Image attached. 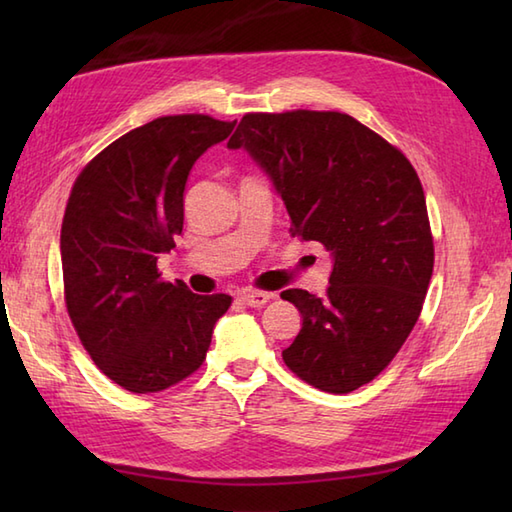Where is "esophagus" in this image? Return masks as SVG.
<instances>
[{
	"label": "esophagus",
	"instance_id": "1",
	"mask_svg": "<svg viewBox=\"0 0 512 512\" xmlns=\"http://www.w3.org/2000/svg\"><path fill=\"white\" fill-rule=\"evenodd\" d=\"M239 299H242L250 308H262L270 299H273V295H270V292H262V290H244L242 295H239Z\"/></svg>",
	"mask_w": 512,
	"mask_h": 512
}]
</instances>
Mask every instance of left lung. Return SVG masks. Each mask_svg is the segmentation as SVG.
<instances>
[{"instance_id": "1", "label": "left lung", "mask_w": 512, "mask_h": 512, "mask_svg": "<svg viewBox=\"0 0 512 512\" xmlns=\"http://www.w3.org/2000/svg\"><path fill=\"white\" fill-rule=\"evenodd\" d=\"M226 147L266 171L292 235L330 250L323 299L281 292L303 319L281 356L312 387L350 394L391 363L427 295L433 239L416 169L341 112L246 114Z\"/></svg>"}]
</instances>
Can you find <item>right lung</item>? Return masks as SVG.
<instances>
[{
    "mask_svg": "<svg viewBox=\"0 0 512 512\" xmlns=\"http://www.w3.org/2000/svg\"><path fill=\"white\" fill-rule=\"evenodd\" d=\"M233 123L162 116L105 147L76 178L61 224L65 306L94 365L134 394H154L204 361L228 295H193L158 273L182 233L184 187Z\"/></svg>",
    "mask_w": 512,
    "mask_h": 512,
    "instance_id": "obj_1",
    "label": "right lung"
}]
</instances>
